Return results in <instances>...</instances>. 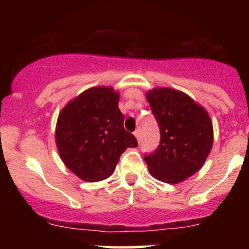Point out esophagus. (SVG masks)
<instances>
[{
    "instance_id": "34e87169",
    "label": "esophagus",
    "mask_w": 249,
    "mask_h": 249,
    "mask_svg": "<svg viewBox=\"0 0 249 249\" xmlns=\"http://www.w3.org/2000/svg\"><path fill=\"white\" fill-rule=\"evenodd\" d=\"M133 133H134V136H136L137 141L141 142V132H139V130H136Z\"/></svg>"
}]
</instances>
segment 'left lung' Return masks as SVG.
I'll list each match as a JSON object with an SVG mask.
<instances>
[{"instance_id": "1", "label": "left lung", "mask_w": 249, "mask_h": 249, "mask_svg": "<svg viewBox=\"0 0 249 249\" xmlns=\"http://www.w3.org/2000/svg\"><path fill=\"white\" fill-rule=\"evenodd\" d=\"M147 102L160 130V144L145 154L156 179L178 184L204 165L213 144L210 116L191 97L173 89H154Z\"/></svg>"}]
</instances>
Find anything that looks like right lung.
<instances>
[{"label": "right lung", "instance_id": "right-lung-1", "mask_svg": "<svg viewBox=\"0 0 249 249\" xmlns=\"http://www.w3.org/2000/svg\"><path fill=\"white\" fill-rule=\"evenodd\" d=\"M112 88H91L62 110L56 126L59 156L71 172L89 182L108 178L121 154L138 146L136 137L124 128Z\"/></svg>", "mask_w": 249, "mask_h": 249}]
</instances>
